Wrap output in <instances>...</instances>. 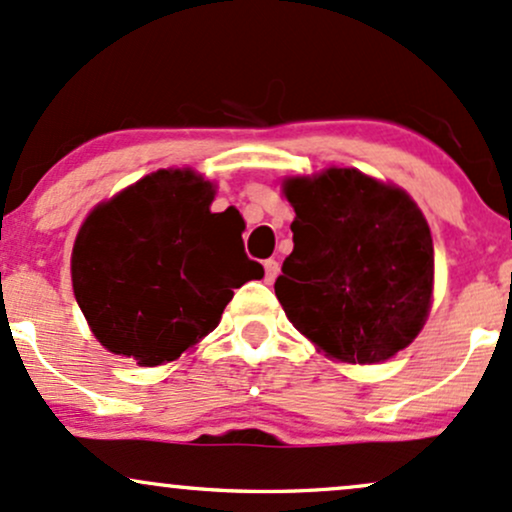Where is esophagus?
<instances>
[{
	"label": "esophagus",
	"instance_id": "esophagus-1",
	"mask_svg": "<svg viewBox=\"0 0 512 512\" xmlns=\"http://www.w3.org/2000/svg\"><path fill=\"white\" fill-rule=\"evenodd\" d=\"M263 268H266V282L270 285V282H275V278L280 275V263L275 261V258H268L266 263H263Z\"/></svg>",
	"mask_w": 512,
	"mask_h": 512
}]
</instances>
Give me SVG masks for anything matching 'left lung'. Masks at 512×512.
<instances>
[{
  "mask_svg": "<svg viewBox=\"0 0 512 512\" xmlns=\"http://www.w3.org/2000/svg\"><path fill=\"white\" fill-rule=\"evenodd\" d=\"M282 191L294 249L275 294L292 326L340 362L405 350L434 294V242L417 203L354 167L290 177Z\"/></svg>",
  "mask_w": 512,
  "mask_h": 512,
  "instance_id": "1",
  "label": "left lung"
}]
</instances>
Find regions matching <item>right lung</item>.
<instances>
[{
    "instance_id": "right-lung-1",
    "label": "right lung",
    "mask_w": 512,
    "mask_h": 512,
    "mask_svg": "<svg viewBox=\"0 0 512 512\" xmlns=\"http://www.w3.org/2000/svg\"><path fill=\"white\" fill-rule=\"evenodd\" d=\"M213 198L194 170H158L88 215L71 282L102 347L138 366L174 362L218 328L237 287L263 278L242 220L210 213Z\"/></svg>"
}]
</instances>
